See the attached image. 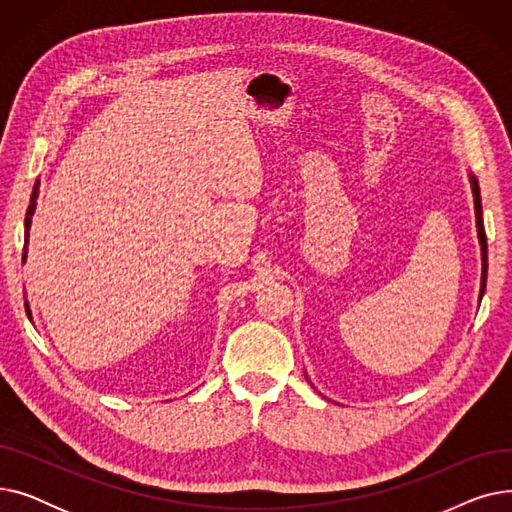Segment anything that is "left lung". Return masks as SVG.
<instances>
[{
    "instance_id": "8db88e82",
    "label": "left lung",
    "mask_w": 512,
    "mask_h": 512,
    "mask_svg": "<svg viewBox=\"0 0 512 512\" xmlns=\"http://www.w3.org/2000/svg\"><path fill=\"white\" fill-rule=\"evenodd\" d=\"M469 182H471V191H473V201H475V224H477V238L481 245V288H479V301L486 292V280H488V242H486V230H483V213H481V197H479V184L477 178L469 172Z\"/></svg>"
}]
</instances>
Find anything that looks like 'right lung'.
Wrapping results in <instances>:
<instances>
[{"instance_id": "obj_1", "label": "right lung", "mask_w": 512, "mask_h": 512, "mask_svg": "<svg viewBox=\"0 0 512 512\" xmlns=\"http://www.w3.org/2000/svg\"><path fill=\"white\" fill-rule=\"evenodd\" d=\"M37 197H39V180L33 186V195H31V205L26 209V218H24V253H22V261H26V242H29V230H31V222H33V213L37 209ZM26 307V315L31 317V309H29V301H24Z\"/></svg>"}]
</instances>
